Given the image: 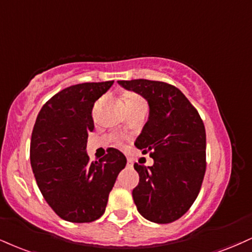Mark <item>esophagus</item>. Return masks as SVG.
I'll use <instances>...</instances> for the list:
<instances>
[{
	"label": "esophagus",
	"mask_w": 252,
	"mask_h": 252,
	"mask_svg": "<svg viewBox=\"0 0 252 252\" xmlns=\"http://www.w3.org/2000/svg\"><path fill=\"white\" fill-rule=\"evenodd\" d=\"M132 164H134V163H132V159L128 158V162H126V165H128V166H132Z\"/></svg>",
	"instance_id": "obj_1"
}]
</instances>
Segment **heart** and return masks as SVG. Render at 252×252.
<instances>
[{"mask_svg":"<svg viewBox=\"0 0 252 252\" xmlns=\"http://www.w3.org/2000/svg\"><path fill=\"white\" fill-rule=\"evenodd\" d=\"M126 108H138V107H144L147 108V103L141 96L137 94H128L126 96Z\"/></svg>","mask_w":252,"mask_h":252,"instance_id":"b5f03b06","label":"heart"}]
</instances>
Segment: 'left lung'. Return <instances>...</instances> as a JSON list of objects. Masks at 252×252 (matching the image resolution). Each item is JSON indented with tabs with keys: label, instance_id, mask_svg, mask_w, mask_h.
<instances>
[{
	"label": "left lung",
	"instance_id": "obj_1",
	"mask_svg": "<svg viewBox=\"0 0 252 252\" xmlns=\"http://www.w3.org/2000/svg\"><path fill=\"white\" fill-rule=\"evenodd\" d=\"M144 97L149 117L135 141L154 164L134 168L139 175L132 198L150 222L166 224L183 216L198 196L205 174V128L198 111L180 89L158 81H118Z\"/></svg>",
	"mask_w": 252,
	"mask_h": 252
}]
</instances>
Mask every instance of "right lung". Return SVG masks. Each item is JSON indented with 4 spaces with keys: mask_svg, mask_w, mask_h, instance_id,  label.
Instances as JSON below:
<instances>
[{
    "mask_svg": "<svg viewBox=\"0 0 252 252\" xmlns=\"http://www.w3.org/2000/svg\"><path fill=\"white\" fill-rule=\"evenodd\" d=\"M114 81L81 83L54 95L42 107L32 129L30 163L39 191L62 220L89 223L104 214L108 197L126 156L110 148L89 162L88 134L93 107Z\"/></svg>",
    "mask_w": 252,
    "mask_h": 252,
    "instance_id": "1",
    "label": "right lung"
}]
</instances>
